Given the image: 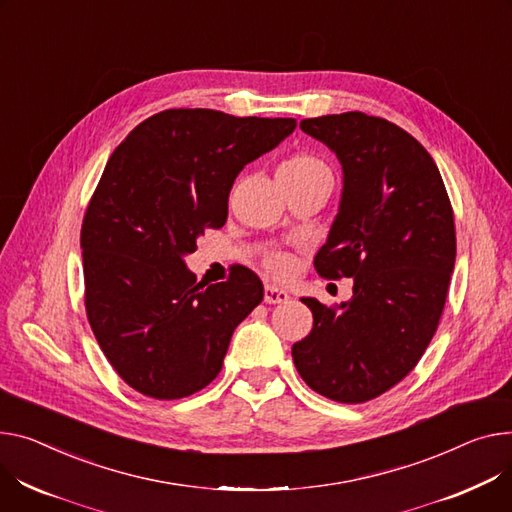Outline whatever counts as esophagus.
<instances>
[{"label": "esophagus", "instance_id": "1", "mask_svg": "<svg viewBox=\"0 0 512 512\" xmlns=\"http://www.w3.org/2000/svg\"><path fill=\"white\" fill-rule=\"evenodd\" d=\"M263 300H265L267 304H284V302L290 300V294H288L286 290L274 286V284H265V288H263Z\"/></svg>", "mask_w": 512, "mask_h": 512}]
</instances>
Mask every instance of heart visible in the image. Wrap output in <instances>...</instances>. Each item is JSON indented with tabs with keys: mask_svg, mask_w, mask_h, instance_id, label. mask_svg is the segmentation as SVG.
I'll use <instances>...</instances> for the list:
<instances>
[{
	"mask_svg": "<svg viewBox=\"0 0 512 512\" xmlns=\"http://www.w3.org/2000/svg\"><path fill=\"white\" fill-rule=\"evenodd\" d=\"M327 170V166L311 154H296L288 160H284L278 168V175H288V177H304V175H313V173H323ZM292 257L286 253H274L271 257H267V269L271 274L284 278L292 271Z\"/></svg>",
	"mask_w": 512,
	"mask_h": 512,
	"instance_id": "1",
	"label": "heart"
}]
</instances>
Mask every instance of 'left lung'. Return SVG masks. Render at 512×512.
<instances>
[{
    "instance_id": "obj_1",
    "label": "left lung",
    "mask_w": 512,
    "mask_h": 512,
    "mask_svg": "<svg viewBox=\"0 0 512 512\" xmlns=\"http://www.w3.org/2000/svg\"><path fill=\"white\" fill-rule=\"evenodd\" d=\"M300 129L342 164V197L315 257L325 278H352V298L327 309L300 298L313 329L292 360L313 391L362 403L418 364L445 309L455 224L442 177L401 127L364 113L302 119Z\"/></svg>"
}]
</instances>
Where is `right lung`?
<instances>
[{"label": "right lung", "instance_id": "obj_1", "mask_svg": "<svg viewBox=\"0 0 512 512\" xmlns=\"http://www.w3.org/2000/svg\"><path fill=\"white\" fill-rule=\"evenodd\" d=\"M296 119L170 109L135 127L109 158L82 224L86 313L119 377L148 397L210 385L230 337L263 300L247 267L201 286L185 257L228 218L241 170L274 150Z\"/></svg>", "mask_w": 512, "mask_h": 512}]
</instances>
